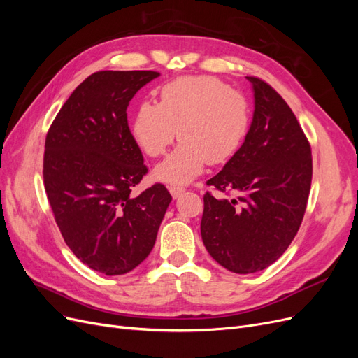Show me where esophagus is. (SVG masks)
Returning a JSON list of instances; mask_svg holds the SVG:
<instances>
[{
	"label": "esophagus",
	"mask_w": 358,
	"mask_h": 358,
	"mask_svg": "<svg viewBox=\"0 0 358 358\" xmlns=\"http://www.w3.org/2000/svg\"><path fill=\"white\" fill-rule=\"evenodd\" d=\"M169 191H170L173 199H178L180 194L183 192V188H180V187H169Z\"/></svg>",
	"instance_id": "esophagus-1"
}]
</instances>
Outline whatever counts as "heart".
Listing matches in <instances>:
<instances>
[{"mask_svg":"<svg viewBox=\"0 0 358 358\" xmlns=\"http://www.w3.org/2000/svg\"><path fill=\"white\" fill-rule=\"evenodd\" d=\"M251 110L246 96L213 76H185L164 85L159 103H140L131 133L143 152L157 158L178 136L179 145L155 167L158 180L185 185L209 164L236 155L248 134Z\"/></svg>","mask_w":358,"mask_h":358,"instance_id":"b5f03b06","label":"heart"}]
</instances>
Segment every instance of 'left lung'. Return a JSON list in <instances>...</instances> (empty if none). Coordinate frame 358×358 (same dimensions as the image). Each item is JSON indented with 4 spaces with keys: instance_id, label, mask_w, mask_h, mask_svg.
<instances>
[{
    "instance_id": "left-lung-1",
    "label": "left lung",
    "mask_w": 358,
    "mask_h": 358,
    "mask_svg": "<svg viewBox=\"0 0 358 358\" xmlns=\"http://www.w3.org/2000/svg\"><path fill=\"white\" fill-rule=\"evenodd\" d=\"M252 85L254 116L245 142L208 180L233 199L204 194L201 239L216 263L233 273L264 270L297 234L312 182L310 145L289 106L272 86Z\"/></svg>"
}]
</instances>
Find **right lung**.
<instances>
[{
	"instance_id": "add662e5",
	"label": "right lung",
	"mask_w": 358,
	"mask_h": 358,
	"mask_svg": "<svg viewBox=\"0 0 358 358\" xmlns=\"http://www.w3.org/2000/svg\"><path fill=\"white\" fill-rule=\"evenodd\" d=\"M157 71H96L64 103L45 143L43 179L59 231L83 264L107 276L131 272L152 251L171 201L148 173L127 107Z\"/></svg>"
}]
</instances>
